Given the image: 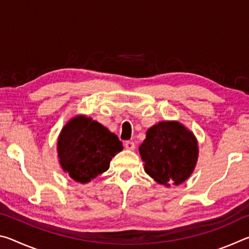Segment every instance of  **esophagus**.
<instances>
[{
  "instance_id": "1",
  "label": "esophagus",
  "mask_w": 249,
  "mask_h": 249,
  "mask_svg": "<svg viewBox=\"0 0 249 249\" xmlns=\"http://www.w3.org/2000/svg\"><path fill=\"white\" fill-rule=\"evenodd\" d=\"M124 147H125L126 149H128V150H134V149H135L134 142H130V141L125 142H124Z\"/></svg>"
}]
</instances>
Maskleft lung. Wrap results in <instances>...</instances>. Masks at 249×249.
I'll return each mask as SVG.
<instances>
[{
	"mask_svg": "<svg viewBox=\"0 0 249 249\" xmlns=\"http://www.w3.org/2000/svg\"><path fill=\"white\" fill-rule=\"evenodd\" d=\"M145 171L166 187L184 182L195 170L197 142L195 135L179 122H159L147 130L140 146Z\"/></svg>",
	"mask_w": 249,
	"mask_h": 249,
	"instance_id": "left-lung-1",
	"label": "left lung"
}]
</instances>
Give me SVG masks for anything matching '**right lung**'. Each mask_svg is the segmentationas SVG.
Segmentation results:
<instances>
[{"label": "right lung", "mask_w": 249, "mask_h": 249, "mask_svg": "<svg viewBox=\"0 0 249 249\" xmlns=\"http://www.w3.org/2000/svg\"><path fill=\"white\" fill-rule=\"evenodd\" d=\"M122 149L115 134L84 115L73 117L64 126L57 144L61 168L81 183L107 171L112 158Z\"/></svg>", "instance_id": "obj_1"}]
</instances>
